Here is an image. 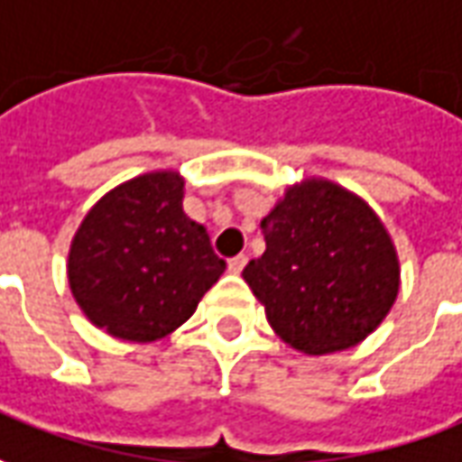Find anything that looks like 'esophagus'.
I'll use <instances>...</instances> for the list:
<instances>
[{"label":"esophagus","instance_id":"1","mask_svg":"<svg viewBox=\"0 0 462 462\" xmlns=\"http://www.w3.org/2000/svg\"><path fill=\"white\" fill-rule=\"evenodd\" d=\"M246 262H249V259H246L244 254H238V256H234V259H228V272L241 273V269L246 266Z\"/></svg>","mask_w":462,"mask_h":462}]
</instances>
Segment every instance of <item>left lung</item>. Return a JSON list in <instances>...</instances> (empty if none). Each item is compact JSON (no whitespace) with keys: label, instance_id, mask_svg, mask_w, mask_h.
<instances>
[{"label":"left lung","instance_id":"8db88e82","mask_svg":"<svg viewBox=\"0 0 462 462\" xmlns=\"http://www.w3.org/2000/svg\"><path fill=\"white\" fill-rule=\"evenodd\" d=\"M266 251L244 279L273 332L299 352L355 346L387 317L400 263L370 206L329 180H304L262 221Z\"/></svg>","mask_w":462,"mask_h":462}]
</instances>
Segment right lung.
<instances>
[{"label": "right lung", "mask_w": 462, "mask_h": 462, "mask_svg": "<svg viewBox=\"0 0 462 462\" xmlns=\"http://www.w3.org/2000/svg\"><path fill=\"white\" fill-rule=\"evenodd\" d=\"M224 269L206 228L183 213V178L163 171L92 206L72 238L67 279L95 327L152 342L189 319Z\"/></svg>", "instance_id": "obj_1"}]
</instances>
